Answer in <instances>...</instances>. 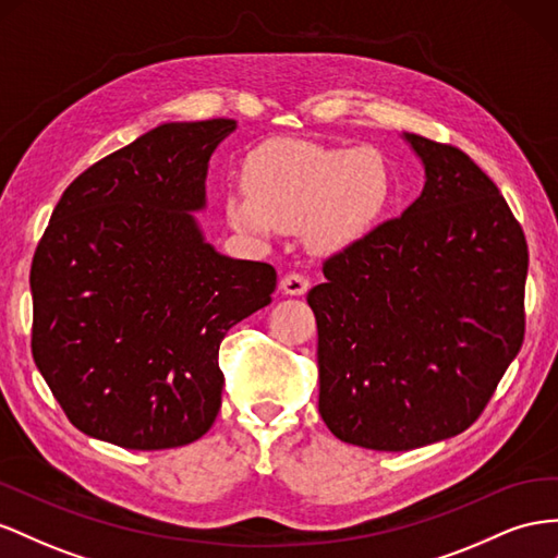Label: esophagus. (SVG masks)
<instances>
[{
  "label": "esophagus",
  "instance_id": "34e87169",
  "mask_svg": "<svg viewBox=\"0 0 558 558\" xmlns=\"http://www.w3.org/2000/svg\"><path fill=\"white\" fill-rule=\"evenodd\" d=\"M279 286H281V291H283L286 295H305L307 289H310V281H307L303 275L291 272V275H286V277L281 279Z\"/></svg>",
  "mask_w": 558,
  "mask_h": 558
}]
</instances>
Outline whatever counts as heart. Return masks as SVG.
<instances>
[{
    "mask_svg": "<svg viewBox=\"0 0 558 558\" xmlns=\"http://www.w3.org/2000/svg\"><path fill=\"white\" fill-rule=\"evenodd\" d=\"M389 197L391 171L378 149L279 138L248 155L244 187L228 194L225 214L232 228L260 239L300 228L310 248L330 253L366 236Z\"/></svg>",
    "mask_w": 558,
    "mask_h": 558,
    "instance_id": "1",
    "label": "heart"
}]
</instances>
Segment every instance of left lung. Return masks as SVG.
<instances>
[{
    "mask_svg": "<svg viewBox=\"0 0 558 558\" xmlns=\"http://www.w3.org/2000/svg\"><path fill=\"white\" fill-rule=\"evenodd\" d=\"M420 197L324 263L319 413L340 441L411 450L464 432L523 342L529 246L493 180L453 145L403 133Z\"/></svg>",
    "mask_w": 558,
    "mask_h": 558,
    "instance_id": "obj_1",
    "label": "left lung"
}]
</instances>
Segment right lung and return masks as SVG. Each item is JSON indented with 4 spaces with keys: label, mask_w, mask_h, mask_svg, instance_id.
I'll list each match as a JSON object with an SVG mask.
<instances>
[{
    "label": "right lung",
    "mask_w": 558,
    "mask_h": 558,
    "mask_svg": "<svg viewBox=\"0 0 558 558\" xmlns=\"http://www.w3.org/2000/svg\"><path fill=\"white\" fill-rule=\"evenodd\" d=\"M234 119L169 122L74 178L29 269L33 356L80 432L129 450L197 441L220 411L218 350L272 303V265L210 246L208 159Z\"/></svg>",
    "instance_id": "1"
}]
</instances>
